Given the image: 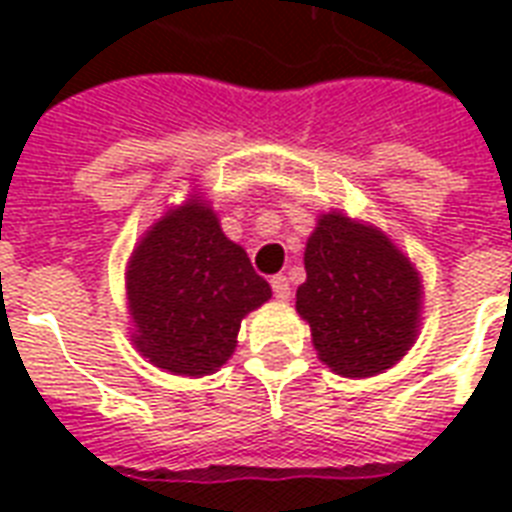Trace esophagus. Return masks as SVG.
Wrapping results in <instances>:
<instances>
[{"label":"esophagus","instance_id":"34e87169","mask_svg":"<svg viewBox=\"0 0 512 512\" xmlns=\"http://www.w3.org/2000/svg\"><path fill=\"white\" fill-rule=\"evenodd\" d=\"M271 287H273V295L279 297V300H289V295H292V287H289L287 276H273Z\"/></svg>","mask_w":512,"mask_h":512}]
</instances>
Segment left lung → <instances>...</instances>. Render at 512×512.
Segmentation results:
<instances>
[{
	"instance_id": "obj_1",
	"label": "left lung",
	"mask_w": 512,
	"mask_h": 512,
	"mask_svg": "<svg viewBox=\"0 0 512 512\" xmlns=\"http://www.w3.org/2000/svg\"><path fill=\"white\" fill-rule=\"evenodd\" d=\"M297 313L313 348L340 377L396 366L420 335L422 279L388 233L340 209L324 212L305 241Z\"/></svg>"
}]
</instances>
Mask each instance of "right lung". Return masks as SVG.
Segmentation results:
<instances>
[{
  "mask_svg": "<svg viewBox=\"0 0 512 512\" xmlns=\"http://www.w3.org/2000/svg\"><path fill=\"white\" fill-rule=\"evenodd\" d=\"M124 279L132 345L183 377L215 374L236 350L241 319L271 300L268 281L199 193L140 236Z\"/></svg>",
  "mask_w": 512,
  "mask_h": 512,
  "instance_id": "obj_1",
  "label": "right lung"
}]
</instances>
